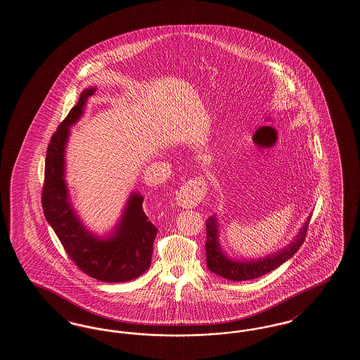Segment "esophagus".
Listing matches in <instances>:
<instances>
[{
  "mask_svg": "<svg viewBox=\"0 0 360 360\" xmlns=\"http://www.w3.org/2000/svg\"><path fill=\"white\" fill-rule=\"evenodd\" d=\"M206 191H207V188H206V183L204 180H201V179L189 180L179 189V192L176 195V202L181 207L192 209L204 200Z\"/></svg>",
  "mask_w": 360,
  "mask_h": 360,
  "instance_id": "34e87169",
  "label": "esophagus"
}]
</instances>
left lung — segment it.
<instances>
[{
  "mask_svg": "<svg viewBox=\"0 0 360 360\" xmlns=\"http://www.w3.org/2000/svg\"><path fill=\"white\" fill-rule=\"evenodd\" d=\"M309 219L310 216L300 229L297 236L293 238L290 245H288L285 248L260 259L236 260L233 257H227L226 254L222 251L218 240V236H219L218 219L216 216L209 217L206 221L205 243L207 268L218 276L231 280V281H246V280L260 278L268 272L274 271L278 266H281L283 263H285L288 259H290L297 252L298 248L305 240Z\"/></svg>",
  "mask_w": 360,
  "mask_h": 360,
  "instance_id": "obj_1",
  "label": "left lung"
}]
</instances>
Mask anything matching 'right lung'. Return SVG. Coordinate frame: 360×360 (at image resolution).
I'll list each match as a JSON object with an SVG mask.
<instances>
[{
	"label": "right lung",
	"mask_w": 360,
	"mask_h": 360,
	"mask_svg": "<svg viewBox=\"0 0 360 360\" xmlns=\"http://www.w3.org/2000/svg\"><path fill=\"white\" fill-rule=\"evenodd\" d=\"M94 92L92 86L82 91L79 103L52 135L46 154L41 206L68 257L82 272L105 283H124L139 278L151 266L158 229L143 212V195L131 193L120 222L103 238L91 233L75 213L64 180L70 127L80 120Z\"/></svg>",
	"instance_id": "obj_1"
}]
</instances>
